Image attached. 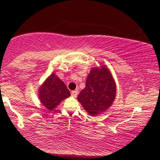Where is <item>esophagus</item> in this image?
Segmentation results:
<instances>
[{
	"instance_id": "1",
	"label": "esophagus",
	"mask_w": 160,
	"mask_h": 160,
	"mask_svg": "<svg viewBox=\"0 0 160 160\" xmlns=\"http://www.w3.org/2000/svg\"><path fill=\"white\" fill-rule=\"evenodd\" d=\"M78 90H74V91L71 92V95H72L73 97H74V98H76L77 95H78Z\"/></svg>"
}]
</instances>
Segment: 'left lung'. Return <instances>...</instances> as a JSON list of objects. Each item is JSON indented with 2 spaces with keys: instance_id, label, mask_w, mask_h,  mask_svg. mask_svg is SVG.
Listing matches in <instances>:
<instances>
[{
  "instance_id": "8db88e82",
  "label": "left lung",
  "mask_w": 160,
  "mask_h": 160,
  "mask_svg": "<svg viewBox=\"0 0 160 160\" xmlns=\"http://www.w3.org/2000/svg\"><path fill=\"white\" fill-rule=\"evenodd\" d=\"M117 86L111 71L105 65L92 68L86 86L78 99L91 116H96L111 107L116 98Z\"/></svg>"
}]
</instances>
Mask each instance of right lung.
<instances>
[{
  "instance_id": "obj_1",
  "label": "right lung",
  "mask_w": 160,
  "mask_h": 160,
  "mask_svg": "<svg viewBox=\"0 0 160 160\" xmlns=\"http://www.w3.org/2000/svg\"><path fill=\"white\" fill-rule=\"evenodd\" d=\"M38 96L43 106L52 111L62 101L67 98L71 93L65 82L55 74H52L39 88Z\"/></svg>"
}]
</instances>
